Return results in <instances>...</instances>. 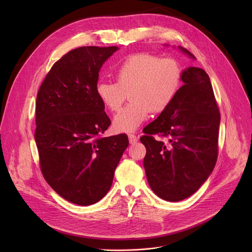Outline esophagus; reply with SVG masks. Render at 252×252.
Segmentation results:
<instances>
[{"label":"esophagus","instance_id":"esophagus-1","mask_svg":"<svg viewBox=\"0 0 252 252\" xmlns=\"http://www.w3.org/2000/svg\"><path fill=\"white\" fill-rule=\"evenodd\" d=\"M128 140L130 144H136L138 142V138L134 134H129L128 135Z\"/></svg>","mask_w":252,"mask_h":252}]
</instances>
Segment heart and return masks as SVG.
<instances>
[{
	"label": "heart",
	"instance_id": "heart-1",
	"mask_svg": "<svg viewBox=\"0 0 252 252\" xmlns=\"http://www.w3.org/2000/svg\"><path fill=\"white\" fill-rule=\"evenodd\" d=\"M115 83L100 82L96 95L106 109L115 112L127 95L130 102L113 119L119 133L136 130L149 117L169 107L183 83V69L171 57L137 53L126 57L112 71Z\"/></svg>",
	"mask_w": 252,
	"mask_h": 252
}]
</instances>
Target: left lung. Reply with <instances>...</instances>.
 I'll return each mask as SVG.
<instances>
[{
	"mask_svg": "<svg viewBox=\"0 0 252 252\" xmlns=\"http://www.w3.org/2000/svg\"><path fill=\"white\" fill-rule=\"evenodd\" d=\"M190 57L189 51L180 48ZM177 97L144 128V167L150 188L167 201L194 194L215 168L219 155L220 113L208 74L201 68L183 71ZM166 137L164 143L154 136Z\"/></svg>",
	"mask_w": 252,
	"mask_h": 252,
	"instance_id": "obj_1",
	"label": "left lung"
}]
</instances>
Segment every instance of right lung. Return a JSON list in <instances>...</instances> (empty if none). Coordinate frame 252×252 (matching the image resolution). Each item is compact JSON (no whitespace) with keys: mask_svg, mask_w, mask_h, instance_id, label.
<instances>
[{"mask_svg":"<svg viewBox=\"0 0 252 252\" xmlns=\"http://www.w3.org/2000/svg\"><path fill=\"white\" fill-rule=\"evenodd\" d=\"M117 47H79L52 66L37 92L34 139L51 188L78 205L109 191L128 146L126 134L103 137L111 122L96 95L102 64Z\"/></svg>","mask_w":252,"mask_h":252,"instance_id":"1","label":"right lung"}]
</instances>
